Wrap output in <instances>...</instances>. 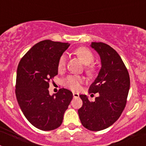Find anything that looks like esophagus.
<instances>
[{"label": "esophagus", "mask_w": 146, "mask_h": 146, "mask_svg": "<svg viewBox=\"0 0 146 146\" xmlns=\"http://www.w3.org/2000/svg\"><path fill=\"white\" fill-rule=\"evenodd\" d=\"M73 97H74V98H78V97H79V94H78V93L73 92Z\"/></svg>", "instance_id": "1"}]
</instances>
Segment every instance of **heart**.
<instances>
[{
  "mask_svg": "<svg viewBox=\"0 0 146 146\" xmlns=\"http://www.w3.org/2000/svg\"><path fill=\"white\" fill-rule=\"evenodd\" d=\"M75 53L84 64L86 66V72L88 74H91L95 71V67L93 65H89L91 64L94 60V55L93 52L89 49L86 47H79L75 50ZM66 55L63 54L60 57L58 60V69H64L66 66ZM84 81L83 78L80 76L77 75H69L64 80V85L67 87H69L73 91H77L80 87V84Z\"/></svg>",
  "mask_w": 146,
  "mask_h": 146,
  "instance_id": "1",
  "label": "heart"
}]
</instances>
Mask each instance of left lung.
<instances>
[{
	"instance_id": "obj_1",
	"label": "left lung",
	"mask_w": 146,
	"mask_h": 146,
	"mask_svg": "<svg viewBox=\"0 0 146 146\" xmlns=\"http://www.w3.org/2000/svg\"><path fill=\"white\" fill-rule=\"evenodd\" d=\"M100 56L102 67L89 93H99L95 101L80 95L82 106L78 110L82 126L91 131L105 129L119 118L126 104L130 87L129 72L118 52L102 42H91Z\"/></svg>"
}]
</instances>
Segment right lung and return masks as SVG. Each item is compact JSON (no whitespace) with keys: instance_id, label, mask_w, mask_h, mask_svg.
<instances>
[{"instance_id":"obj_1","label":"right lung","mask_w":146,"mask_h":146,"mask_svg":"<svg viewBox=\"0 0 146 146\" xmlns=\"http://www.w3.org/2000/svg\"><path fill=\"white\" fill-rule=\"evenodd\" d=\"M70 44L44 40L28 50L18 64L16 97L20 109L37 129L50 131L61 125L73 98L69 90L49 94V82L58 74V60Z\"/></svg>"}]
</instances>
